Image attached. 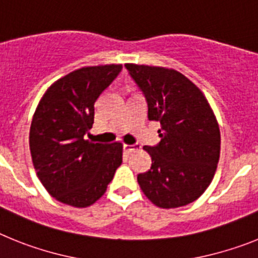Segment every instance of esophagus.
I'll use <instances>...</instances> for the list:
<instances>
[{
	"label": "esophagus",
	"mask_w": 258,
	"mask_h": 258,
	"mask_svg": "<svg viewBox=\"0 0 258 258\" xmlns=\"http://www.w3.org/2000/svg\"><path fill=\"white\" fill-rule=\"evenodd\" d=\"M123 148H124V151L126 152H134L138 149L139 144H124L123 145Z\"/></svg>",
	"instance_id": "obj_1"
}]
</instances>
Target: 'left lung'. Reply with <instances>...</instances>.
I'll use <instances>...</instances> for the list:
<instances>
[{"label":"left lung","mask_w":258,"mask_h":258,"mask_svg":"<svg viewBox=\"0 0 258 258\" xmlns=\"http://www.w3.org/2000/svg\"><path fill=\"white\" fill-rule=\"evenodd\" d=\"M148 104V119L161 123V142L145 145L152 166L138 175L145 196L163 209L194 203L209 187L221 151L216 116L203 92L183 74L127 63Z\"/></svg>","instance_id":"left-lung-1"}]
</instances>
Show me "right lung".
Returning <instances> with one entry per match:
<instances>
[{
	"label": "right lung",
	"mask_w": 258,
	"mask_h": 258,
	"mask_svg": "<svg viewBox=\"0 0 258 258\" xmlns=\"http://www.w3.org/2000/svg\"><path fill=\"white\" fill-rule=\"evenodd\" d=\"M122 71V64L83 67L46 91L30 130L36 174L55 200L76 208L92 205L106 191L122 163V144L86 140L95 104Z\"/></svg>",
	"instance_id": "right-lung-1"
}]
</instances>
